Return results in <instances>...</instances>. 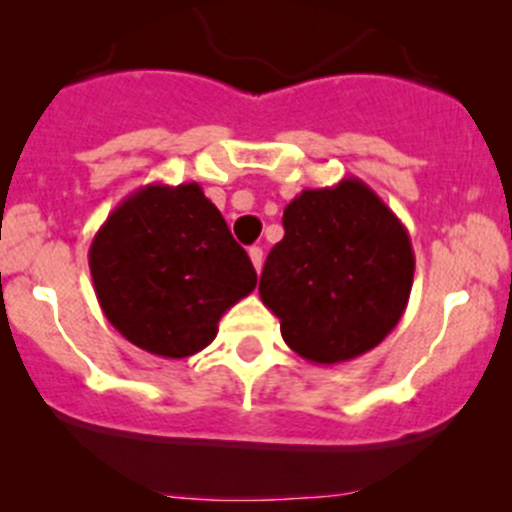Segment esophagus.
I'll list each match as a JSON object with an SVG mask.
<instances>
[{
	"label": "esophagus",
	"mask_w": 512,
	"mask_h": 512,
	"mask_svg": "<svg viewBox=\"0 0 512 512\" xmlns=\"http://www.w3.org/2000/svg\"><path fill=\"white\" fill-rule=\"evenodd\" d=\"M250 260L252 265H255V272H260L262 260H265V257H262V247H250Z\"/></svg>",
	"instance_id": "1"
}]
</instances>
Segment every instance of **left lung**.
I'll return each instance as SVG.
<instances>
[{
  "label": "left lung",
  "instance_id": "8db88e82",
  "mask_svg": "<svg viewBox=\"0 0 512 512\" xmlns=\"http://www.w3.org/2000/svg\"><path fill=\"white\" fill-rule=\"evenodd\" d=\"M285 237L260 277L262 304L282 339L312 364L371 352L399 324L416 257L394 210L364 183L302 190L285 208Z\"/></svg>",
  "mask_w": 512,
  "mask_h": 512
}]
</instances>
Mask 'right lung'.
<instances>
[{"label": "right lung", "instance_id": "1", "mask_svg": "<svg viewBox=\"0 0 512 512\" xmlns=\"http://www.w3.org/2000/svg\"><path fill=\"white\" fill-rule=\"evenodd\" d=\"M89 267L113 329L165 359L208 347L220 317L257 285L198 183H151L123 198L94 235Z\"/></svg>", "mask_w": 512, "mask_h": 512}]
</instances>
